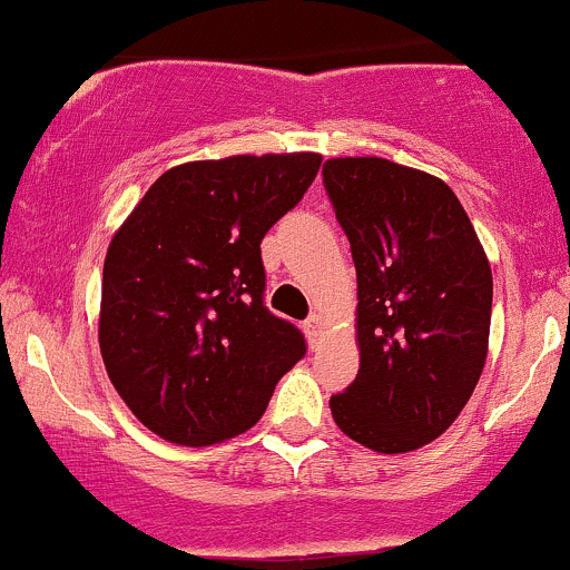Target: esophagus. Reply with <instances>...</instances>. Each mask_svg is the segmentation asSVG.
Returning a JSON list of instances; mask_svg holds the SVG:
<instances>
[{
	"instance_id": "1",
	"label": "esophagus",
	"mask_w": 570,
	"mask_h": 570,
	"mask_svg": "<svg viewBox=\"0 0 570 570\" xmlns=\"http://www.w3.org/2000/svg\"><path fill=\"white\" fill-rule=\"evenodd\" d=\"M321 330H324V321H321V315H309V318L304 321V335H307L309 346H315V343H318Z\"/></svg>"
}]
</instances>
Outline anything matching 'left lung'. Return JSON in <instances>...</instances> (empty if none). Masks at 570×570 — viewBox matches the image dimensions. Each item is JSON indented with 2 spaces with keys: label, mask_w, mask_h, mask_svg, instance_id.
Masks as SVG:
<instances>
[{
  "label": "left lung",
  "mask_w": 570,
  "mask_h": 570,
  "mask_svg": "<svg viewBox=\"0 0 570 570\" xmlns=\"http://www.w3.org/2000/svg\"><path fill=\"white\" fill-rule=\"evenodd\" d=\"M324 185L357 268L360 371L330 399L343 435L382 454L441 438L488 360L493 274L443 179L385 157H332Z\"/></svg>",
  "instance_id": "8db88e82"
}]
</instances>
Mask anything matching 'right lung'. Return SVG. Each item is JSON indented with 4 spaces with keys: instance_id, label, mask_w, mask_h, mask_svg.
Returning <instances> with one entry per match:
<instances>
[{
    "instance_id": "1",
    "label": "right lung",
    "mask_w": 570,
    "mask_h": 570,
    "mask_svg": "<svg viewBox=\"0 0 570 570\" xmlns=\"http://www.w3.org/2000/svg\"><path fill=\"white\" fill-rule=\"evenodd\" d=\"M321 155L190 160L155 179L112 235L99 348L135 419L179 446L252 430L302 332L263 304L261 240L302 202Z\"/></svg>"
}]
</instances>
